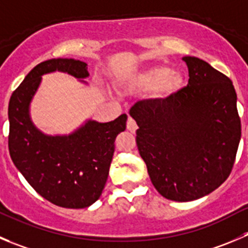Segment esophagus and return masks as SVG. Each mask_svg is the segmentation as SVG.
Segmentation results:
<instances>
[{
	"instance_id": "34e87169",
	"label": "esophagus",
	"mask_w": 248,
	"mask_h": 248,
	"mask_svg": "<svg viewBox=\"0 0 248 248\" xmlns=\"http://www.w3.org/2000/svg\"><path fill=\"white\" fill-rule=\"evenodd\" d=\"M126 128H128V130L131 131V133H135L136 131V129H138V124H136V122L133 119V118H129L128 119V123H126Z\"/></svg>"
}]
</instances>
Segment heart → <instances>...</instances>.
I'll return each instance as SVG.
<instances>
[{
    "label": "heart",
    "mask_w": 248,
    "mask_h": 248,
    "mask_svg": "<svg viewBox=\"0 0 248 248\" xmlns=\"http://www.w3.org/2000/svg\"><path fill=\"white\" fill-rule=\"evenodd\" d=\"M136 82L146 90L159 87V93L162 95H168L178 90L181 84V75L178 72H170L168 67L158 65L139 74Z\"/></svg>",
    "instance_id": "1"
}]
</instances>
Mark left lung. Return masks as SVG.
I'll return each mask as SVG.
<instances>
[{
    "label": "left lung",
    "instance_id": "1",
    "mask_svg": "<svg viewBox=\"0 0 248 248\" xmlns=\"http://www.w3.org/2000/svg\"><path fill=\"white\" fill-rule=\"evenodd\" d=\"M188 84L166 98L131 107L136 145L155 190L171 201L201 199L228 179L241 120L232 81L204 61L186 56Z\"/></svg>",
    "mask_w": 248,
    "mask_h": 248
}]
</instances>
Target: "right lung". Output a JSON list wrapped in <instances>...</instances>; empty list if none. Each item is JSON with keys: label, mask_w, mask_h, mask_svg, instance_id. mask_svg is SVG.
<instances>
[{"label": "right lung", "mask_w": 248, "mask_h": 248, "mask_svg": "<svg viewBox=\"0 0 248 248\" xmlns=\"http://www.w3.org/2000/svg\"><path fill=\"white\" fill-rule=\"evenodd\" d=\"M55 70L78 79L89 77L86 63L73 58L45 61L30 70L9 100V155L28 183L47 201L64 208H85L100 199L115 138L125 130L128 115L109 123L87 120L68 136L42 134L30 120L29 105L41 75Z\"/></svg>", "instance_id": "obj_1"}]
</instances>
